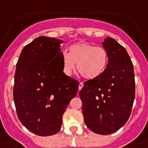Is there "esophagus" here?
Listing matches in <instances>:
<instances>
[{"mask_svg":"<svg viewBox=\"0 0 148 148\" xmlns=\"http://www.w3.org/2000/svg\"><path fill=\"white\" fill-rule=\"evenodd\" d=\"M83 86H84V84H83L82 82H81V83L79 84V86H78V89H79V90H81V89H82V88H83Z\"/></svg>","mask_w":148,"mask_h":148,"instance_id":"1","label":"esophagus"}]
</instances>
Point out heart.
Here are the masks:
<instances>
[{"label":"heart","instance_id":"b5f03b06","mask_svg":"<svg viewBox=\"0 0 148 148\" xmlns=\"http://www.w3.org/2000/svg\"><path fill=\"white\" fill-rule=\"evenodd\" d=\"M61 56L63 71L66 75L73 73L76 64L79 73L88 80L101 76L109 60L108 53L104 48L88 42L73 44L69 47V53L63 51Z\"/></svg>","mask_w":148,"mask_h":148}]
</instances>
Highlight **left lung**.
Segmentation results:
<instances>
[{
    "label": "left lung",
    "mask_w": 148,
    "mask_h": 148,
    "mask_svg": "<svg viewBox=\"0 0 148 148\" xmlns=\"http://www.w3.org/2000/svg\"><path fill=\"white\" fill-rule=\"evenodd\" d=\"M102 46L109 56L106 68L98 78L84 82L79 95L87 127L98 134L108 135L129 119L135 98V79L126 49L109 37Z\"/></svg>",
    "instance_id": "obj_1"
}]
</instances>
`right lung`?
Masks as SVG:
<instances>
[{
  "instance_id": "1",
  "label": "right lung",
  "mask_w": 148,
  "mask_h": 148,
  "mask_svg": "<svg viewBox=\"0 0 148 148\" xmlns=\"http://www.w3.org/2000/svg\"><path fill=\"white\" fill-rule=\"evenodd\" d=\"M63 40L39 36L23 48L13 91L19 120L39 136L60 131L66 107L78 92L77 80L63 72Z\"/></svg>"
}]
</instances>
